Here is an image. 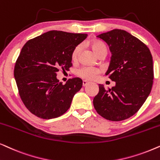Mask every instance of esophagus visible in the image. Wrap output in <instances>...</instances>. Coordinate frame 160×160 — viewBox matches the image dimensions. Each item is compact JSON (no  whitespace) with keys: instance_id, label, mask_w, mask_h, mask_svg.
Wrapping results in <instances>:
<instances>
[{"instance_id":"1","label":"esophagus","mask_w":160,"mask_h":160,"mask_svg":"<svg viewBox=\"0 0 160 160\" xmlns=\"http://www.w3.org/2000/svg\"><path fill=\"white\" fill-rule=\"evenodd\" d=\"M88 84H89L88 82H87V81H83V86L86 87V86H88Z\"/></svg>"}]
</instances>
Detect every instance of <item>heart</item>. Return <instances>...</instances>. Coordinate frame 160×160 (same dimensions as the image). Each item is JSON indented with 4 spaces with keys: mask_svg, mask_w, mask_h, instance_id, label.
Here are the masks:
<instances>
[{
    "mask_svg": "<svg viewBox=\"0 0 160 160\" xmlns=\"http://www.w3.org/2000/svg\"><path fill=\"white\" fill-rule=\"evenodd\" d=\"M90 45L92 47V48L94 52L96 53L97 55H99L100 53L103 52H107V47L103 44V42H101V41L98 40H92L90 42ZM81 50H82V47L80 45H76L74 48V49L72 50V53H71V59L73 61L78 59V56L81 52ZM101 71V70L97 69V68H91V67H83L80 68L78 70V75L80 76L81 78H84L85 80H93L95 78L98 77V74L100 73Z\"/></svg>",
    "mask_w": 160,
    "mask_h": 160,
    "instance_id": "b5f03b06",
    "label": "heart"
}]
</instances>
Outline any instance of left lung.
<instances>
[{"instance_id": "1", "label": "left lung", "mask_w": 160, "mask_h": 160, "mask_svg": "<svg viewBox=\"0 0 160 160\" xmlns=\"http://www.w3.org/2000/svg\"><path fill=\"white\" fill-rule=\"evenodd\" d=\"M97 37L109 45L112 57L106 75L115 82L112 89L99 84L93 105L101 116L121 121L134 115L150 94L153 68L150 50L124 30L113 29Z\"/></svg>"}]
</instances>
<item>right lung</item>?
Wrapping results in <instances>:
<instances>
[{"label": "right lung", "instance_id": "add662e5", "mask_svg": "<svg viewBox=\"0 0 160 160\" xmlns=\"http://www.w3.org/2000/svg\"><path fill=\"white\" fill-rule=\"evenodd\" d=\"M87 37L53 30L29 39L22 47L14 76L20 98L33 115L52 119L69 109L74 95L82 88V80L70 78L63 84L56 72L69 70L72 50Z\"/></svg>", "mask_w": 160, "mask_h": 160}]
</instances>
